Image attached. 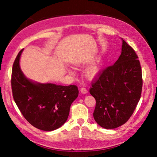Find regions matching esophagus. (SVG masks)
I'll use <instances>...</instances> for the list:
<instances>
[{
    "label": "esophagus",
    "instance_id": "obj_1",
    "mask_svg": "<svg viewBox=\"0 0 157 157\" xmlns=\"http://www.w3.org/2000/svg\"><path fill=\"white\" fill-rule=\"evenodd\" d=\"M80 92L84 94H87L88 93V90L85 87H82L81 88H80Z\"/></svg>",
    "mask_w": 157,
    "mask_h": 157
}]
</instances>
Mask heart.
<instances>
[{"label": "heart", "mask_w": 157, "mask_h": 157, "mask_svg": "<svg viewBox=\"0 0 157 157\" xmlns=\"http://www.w3.org/2000/svg\"><path fill=\"white\" fill-rule=\"evenodd\" d=\"M77 64H79V63H77ZM98 71H99V67L97 65L94 64L92 65L91 67L87 70L86 74L88 75V77L92 78L94 77V76H96V75L98 73Z\"/></svg>", "instance_id": "b5f03b06"}]
</instances>
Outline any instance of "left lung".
<instances>
[{
    "mask_svg": "<svg viewBox=\"0 0 157 157\" xmlns=\"http://www.w3.org/2000/svg\"><path fill=\"white\" fill-rule=\"evenodd\" d=\"M137 59L134 50L122 39L119 58L115 64L104 69L92 82L90 93L96 101L93 115L102 128L119 127L134 113L143 85Z\"/></svg>",
    "mask_w": 157,
    "mask_h": 157,
    "instance_id": "obj_1",
    "label": "left lung"
}]
</instances>
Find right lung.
<instances>
[{
	"label": "right lung",
	"mask_w": 157,
	"mask_h": 157,
	"mask_svg": "<svg viewBox=\"0 0 157 157\" xmlns=\"http://www.w3.org/2000/svg\"><path fill=\"white\" fill-rule=\"evenodd\" d=\"M23 50L18 53L12 67L11 85L14 101L32 126L44 131L58 129L67 120L71 103L78 97V87L40 84L27 78L20 67Z\"/></svg>",
	"instance_id": "1"
}]
</instances>
